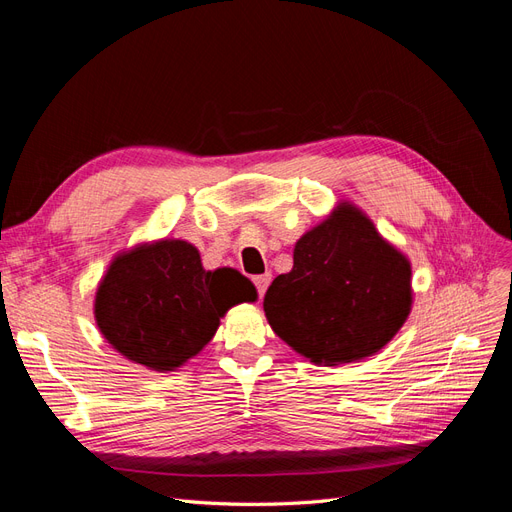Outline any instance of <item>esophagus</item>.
Instances as JSON below:
<instances>
[{
  "label": "esophagus",
  "mask_w": 512,
  "mask_h": 512,
  "mask_svg": "<svg viewBox=\"0 0 512 512\" xmlns=\"http://www.w3.org/2000/svg\"><path fill=\"white\" fill-rule=\"evenodd\" d=\"M254 284H256V288H258V294L262 297V294L267 292V288H269V284H271V273L256 275V277H254Z\"/></svg>",
  "instance_id": "obj_1"
}]
</instances>
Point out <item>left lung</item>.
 I'll use <instances>...</instances> for the list:
<instances>
[{
  "label": "left lung",
  "mask_w": 512,
  "mask_h": 512,
  "mask_svg": "<svg viewBox=\"0 0 512 512\" xmlns=\"http://www.w3.org/2000/svg\"><path fill=\"white\" fill-rule=\"evenodd\" d=\"M412 309V265L367 213L342 200L294 243L292 269L265 294L277 337L314 365L380 352Z\"/></svg>",
  "instance_id": "obj_1"
}]
</instances>
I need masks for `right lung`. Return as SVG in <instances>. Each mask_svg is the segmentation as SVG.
Wrapping results in <instances>:
<instances>
[{"instance_id":"1","label":"right lung","mask_w":512,"mask_h":512,"mask_svg":"<svg viewBox=\"0 0 512 512\" xmlns=\"http://www.w3.org/2000/svg\"><path fill=\"white\" fill-rule=\"evenodd\" d=\"M256 299L254 284L237 269L207 271L192 243L158 239L111 260L96 290L94 318L128 361L175 371L211 342L230 307Z\"/></svg>"}]
</instances>
